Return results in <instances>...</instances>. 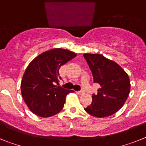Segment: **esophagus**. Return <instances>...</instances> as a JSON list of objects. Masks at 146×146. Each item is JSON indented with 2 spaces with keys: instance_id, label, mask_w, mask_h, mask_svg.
Masks as SVG:
<instances>
[{
  "instance_id": "obj_1",
  "label": "esophagus",
  "mask_w": 146,
  "mask_h": 146,
  "mask_svg": "<svg viewBox=\"0 0 146 146\" xmlns=\"http://www.w3.org/2000/svg\"><path fill=\"white\" fill-rule=\"evenodd\" d=\"M77 95H78V96H82V95H83L84 92H83V91H78V92H76Z\"/></svg>"
}]
</instances>
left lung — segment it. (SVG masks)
<instances>
[{"instance_id": "left-lung-1", "label": "left lung", "mask_w": 146, "mask_h": 146, "mask_svg": "<svg viewBox=\"0 0 146 146\" xmlns=\"http://www.w3.org/2000/svg\"><path fill=\"white\" fill-rule=\"evenodd\" d=\"M93 81L100 85L92 96L90 105L84 109L89 115L105 117L117 112L129 96L131 84L127 73L118 64L98 54H84Z\"/></svg>"}]
</instances>
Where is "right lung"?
Masks as SVG:
<instances>
[{
    "label": "right lung",
    "instance_id": "add662e5",
    "mask_svg": "<svg viewBox=\"0 0 146 146\" xmlns=\"http://www.w3.org/2000/svg\"><path fill=\"white\" fill-rule=\"evenodd\" d=\"M75 52L52 48L43 52L29 63L23 76L20 89L30 111L42 117H48L62 110L66 96L73 90L57 87L59 70L76 56Z\"/></svg>",
    "mask_w": 146,
    "mask_h": 146
}]
</instances>
